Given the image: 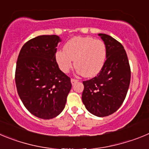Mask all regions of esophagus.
Segmentation results:
<instances>
[{
    "label": "esophagus",
    "mask_w": 149,
    "mask_h": 149,
    "mask_svg": "<svg viewBox=\"0 0 149 149\" xmlns=\"http://www.w3.org/2000/svg\"><path fill=\"white\" fill-rule=\"evenodd\" d=\"M77 81H77V80H76V79H73V78L71 79V82H72V85H74V84H75L77 82Z\"/></svg>",
    "instance_id": "esophagus-1"
}]
</instances>
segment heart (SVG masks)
<instances>
[{
    "label": "heart",
    "instance_id": "obj_1",
    "mask_svg": "<svg viewBox=\"0 0 149 149\" xmlns=\"http://www.w3.org/2000/svg\"><path fill=\"white\" fill-rule=\"evenodd\" d=\"M106 59L105 43L89 36H74L65 43L64 50H59L55 54V60L62 72L68 73L74 60L77 72L86 77L97 75Z\"/></svg>",
    "mask_w": 149,
    "mask_h": 149
}]
</instances>
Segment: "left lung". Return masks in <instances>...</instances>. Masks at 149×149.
<instances>
[{"label":"left lung","instance_id":"8db88e82","mask_svg":"<svg viewBox=\"0 0 149 149\" xmlns=\"http://www.w3.org/2000/svg\"><path fill=\"white\" fill-rule=\"evenodd\" d=\"M107 47V60L93 78L83 81L82 101L86 110L98 117L115 113L125 98L131 81L127 54L119 42L109 35L98 33Z\"/></svg>","mask_w":149,"mask_h":149}]
</instances>
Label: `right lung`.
<instances>
[{
	"mask_svg": "<svg viewBox=\"0 0 149 149\" xmlns=\"http://www.w3.org/2000/svg\"><path fill=\"white\" fill-rule=\"evenodd\" d=\"M60 41L56 35L39 36L24 45L18 56L15 76L18 94L27 110L40 119L57 116L72 88L70 77L55 60Z\"/></svg>",
	"mask_w": 149,
	"mask_h": 149,
	"instance_id": "add662e5",
	"label": "right lung"
}]
</instances>
